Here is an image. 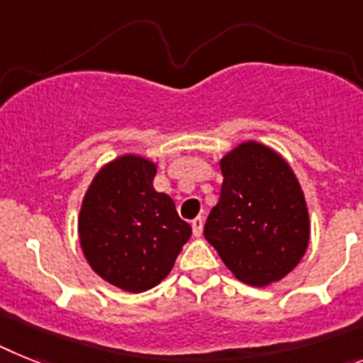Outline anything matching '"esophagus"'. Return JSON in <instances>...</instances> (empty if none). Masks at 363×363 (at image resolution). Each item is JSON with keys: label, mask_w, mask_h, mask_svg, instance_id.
Segmentation results:
<instances>
[{"label": "esophagus", "mask_w": 363, "mask_h": 363, "mask_svg": "<svg viewBox=\"0 0 363 363\" xmlns=\"http://www.w3.org/2000/svg\"><path fill=\"white\" fill-rule=\"evenodd\" d=\"M203 226H204L203 217H195V219L191 220V230H194L195 238H201V235H203Z\"/></svg>", "instance_id": "obj_1"}]
</instances>
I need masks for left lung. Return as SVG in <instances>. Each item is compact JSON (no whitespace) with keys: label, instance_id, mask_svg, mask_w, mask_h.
<instances>
[{"label":"left lung","instance_id":"1","mask_svg":"<svg viewBox=\"0 0 363 363\" xmlns=\"http://www.w3.org/2000/svg\"><path fill=\"white\" fill-rule=\"evenodd\" d=\"M223 186L204 238L239 281L276 283L303 259L311 219L294 169L274 147L245 140L219 159Z\"/></svg>","mask_w":363,"mask_h":363}]
</instances>
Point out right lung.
<instances>
[{
  "mask_svg": "<svg viewBox=\"0 0 363 363\" xmlns=\"http://www.w3.org/2000/svg\"><path fill=\"white\" fill-rule=\"evenodd\" d=\"M157 164L125 153L96 172L78 213V238L91 269L125 292H146L172 272L191 235L172 197L153 188Z\"/></svg>",
  "mask_w": 363,
  "mask_h": 363,
  "instance_id": "1",
  "label": "right lung"
}]
</instances>
